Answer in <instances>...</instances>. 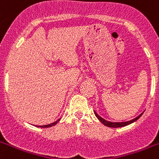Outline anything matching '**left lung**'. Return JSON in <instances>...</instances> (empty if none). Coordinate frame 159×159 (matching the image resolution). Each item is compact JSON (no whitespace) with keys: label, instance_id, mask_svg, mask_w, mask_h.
Wrapping results in <instances>:
<instances>
[{"label":"left lung","instance_id":"left-lung-1","mask_svg":"<svg viewBox=\"0 0 159 159\" xmlns=\"http://www.w3.org/2000/svg\"><path fill=\"white\" fill-rule=\"evenodd\" d=\"M95 115H96V116H97V118H98V120H99L101 122H102L103 125H105L106 126H107V127H111V128H118V127H123V126H125V125H129V124L133 123V122H134V121H136L137 120H138L139 117H140L142 115H143V113L141 114V115H139V116H137L136 118L133 119L132 120H129V121H126V122H110V121H106V120H104L103 118H102L101 116H98V114L96 113V111H94Z\"/></svg>","mask_w":159,"mask_h":159}]
</instances>
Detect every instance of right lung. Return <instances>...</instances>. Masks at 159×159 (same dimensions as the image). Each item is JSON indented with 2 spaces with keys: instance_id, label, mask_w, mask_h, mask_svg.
Segmentation results:
<instances>
[{
  "instance_id": "1",
  "label": "right lung",
  "mask_w": 159,
  "mask_h": 159,
  "mask_svg": "<svg viewBox=\"0 0 159 159\" xmlns=\"http://www.w3.org/2000/svg\"><path fill=\"white\" fill-rule=\"evenodd\" d=\"M59 120H60V119H59ZM59 120H57V121H55V122H53V123L50 124V125H42V126H39V127H41V128H48V127H52V126L55 125H56V124H57V122H58V121H59Z\"/></svg>"
}]
</instances>
